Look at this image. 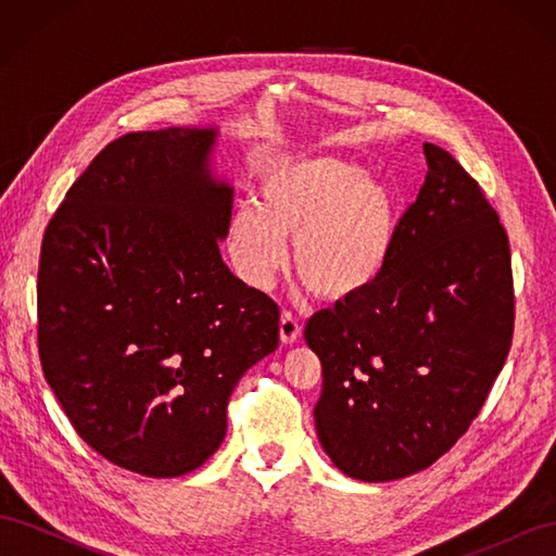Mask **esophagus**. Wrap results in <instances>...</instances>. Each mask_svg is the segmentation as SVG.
Returning <instances> with one entry per match:
<instances>
[{"label":"esophagus","mask_w":556,"mask_h":556,"mask_svg":"<svg viewBox=\"0 0 556 556\" xmlns=\"http://www.w3.org/2000/svg\"><path fill=\"white\" fill-rule=\"evenodd\" d=\"M301 329H304V327H301V323L292 313H282V317H280V341L285 345L296 343L299 336H301Z\"/></svg>","instance_id":"1"}]
</instances>
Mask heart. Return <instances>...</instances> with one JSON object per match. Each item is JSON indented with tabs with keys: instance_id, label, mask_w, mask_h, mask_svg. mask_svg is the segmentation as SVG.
<instances>
[{
	"instance_id": "1",
	"label": "heart",
	"mask_w": 556,
	"mask_h": 556,
	"mask_svg": "<svg viewBox=\"0 0 556 556\" xmlns=\"http://www.w3.org/2000/svg\"><path fill=\"white\" fill-rule=\"evenodd\" d=\"M255 204L233 213L227 250L239 278L271 285L294 239L299 278L331 306L378 288L392 262L399 211L387 185L339 157H282L257 176Z\"/></svg>"
}]
</instances>
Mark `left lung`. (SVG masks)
<instances>
[{
	"label": "left lung",
	"instance_id": "1",
	"mask_svg": "<svg viewBox=\"0 0 556 556\" xmlns=\"http://www.w3.org/2000/svg\"><path fill=\"white\" fill-rule=\"evenodd\" d=\"M425 157L378 288L304 333L323 362L319 445L364 482L413 476L457 443L513 343L508 233L447 150L425 143Z\"/></svg>",
	"mask_w": 556,
	"mask_h": 556
}]
</instances>
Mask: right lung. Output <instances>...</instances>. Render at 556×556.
I'll return each mask as SVG.
<instances>
[{
  "instance_id": "add662e5",
  "label": "right lung",
  "mask_w": 556,
  "mask_h": 556,
  "mask_svg": "<svg viewBox=\"0 0 556 556\" xmlns=\"http://www.w3.org/2000/svg\"><path fill=\"white\" fill-rule=\"evenodd\" d=\"M217 127L109 143L48 223L39 357L72 427L148 478L199 468L227 433L241 376L278 348L280 311L223 262L231 188Z\"/></svg>"
}]
</instances>
